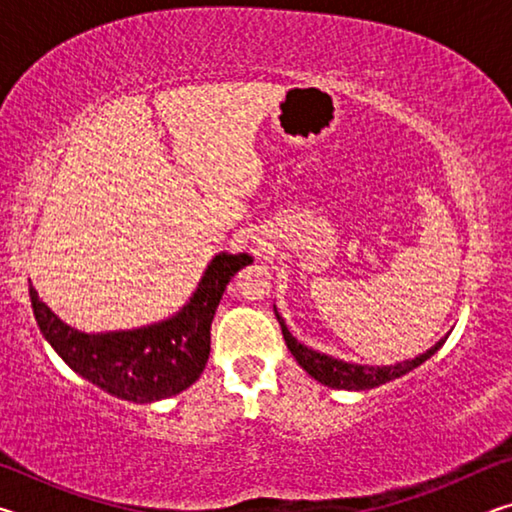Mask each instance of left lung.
Listing matches in <instances>:
<instances>
[{
	"label": "left lung",
	"mask_w": 512,
	"mask_h": 512,
	"mask_svg": "<svg viewBox=\"0 0 512 512\" xmlns=\"http://www.w3.org/2000/svg\"><path fill=\"white\" fill-rule=\"evenodd\" d=\"M273 309H275V305H273ZM275 318L282 327L284 343H287V348L291 350L293 359L298 361V366L305 370L309 377L320 381L323 386L339 388V391H370V388H377L381 384H386V381L402 377V375H406V372L415 370L418 366H422L424 361L431 359L433 354L443 348V343L447 341V336H445V339H440L436 345H433V348H429L424 354H418L415 359H406V361L395 363V366H363V363L343 361V359L332 357V354L307 348L305 343H300L296 336L289 332L287 323H284V318L280 316V311L277 309H275Z\"/></svg>",
	"instance_id": "left-lung-1"
}]
</instances>
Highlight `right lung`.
Returning <instances> with one entry per match:
<instances>
[{"mask_svg":"<svg viewBox=\"0 0 512 512\" xmlns=\"http://www.w3.org/2000/svg\"><path fill=\"white\" fill-rule=\"evenodd\" d=\"M253 264L248 253H219L176 314L135 329L88 334L60 320L29 284L33 316L47 343L76 375L101 391L135 404L183 393L210 359V329L228 282Z\"/></svg>","mask_w":512,"mask_h":512,"instance_id":"add662e5","label":"right lung"}]
</instances>
